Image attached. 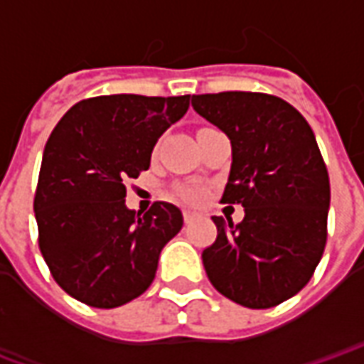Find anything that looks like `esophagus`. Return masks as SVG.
<instances>
[{
  "label": "esophagus",
  "instance_id": "1",
  "mask_svg": "<svg viewBox=\"0 0 364 364\" xmlns=\"http://www.w3.org/2000/svg\"><path fill=\"white\" fill-rule=\"evenodd\" d=\"M183 218H185V224H193V222H197L200 218V214L193 213V210H185L183 213Z\"/></svg>",
  "mask_w": 364,
  "mask_h": 364
}]
</instances>
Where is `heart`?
<instances>
[{
	"instance_id": "1",
	"label": "heart",
	"mask_w": 364,
	"mask_h": 364,
	"mask_svg": "<svg viewBox=\"0 0 364 364\" xmlns=\"http://www.w3.org/2000/svg\"><path fill=\"white\" fill-rule=\"evenodd\" d=\"M179 197L189 200V203H198L205 197V189L200 185H183V187H179Z\"/></svg>"
}]
</instances>
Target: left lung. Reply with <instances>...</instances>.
Wrapping results in <instances>:
<instances>
[{
    "instance_id": "1",
    "label": "left lung",
    "mask_w": 364,
    "mask_h": 364,
    "mask_svg": "<svg viewBox=\"0 0 364 364\" xmlns=\"http://www.w3.org/2000/svg\"><path fill=\"white\" fill-rule=\"evenodd\" d=\"M193 109L232 144L222 203L244 206L240 224L213 220L203 252L213 287L245 308H273L312 279L328 240L329 177L312 128L267 93L193 95Z\"/></svg>"
}]
</instances>
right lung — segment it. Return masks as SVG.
Returning a JSON list of instances; mask_svg holds the SVG:
<instances>
[{"instance_id": "add662e5", "label": "right lung", "mask_w": 364, "mask_h": 364, "mask_svg": "<svg viewBox=\"0 0 364 364\" xmlns=\"http://www.w3.org/2000/svg\"><path fill=\"white\" fill-rule=\"evenodd\" d=\"M191 95H101L75 103L44 146L35 193L38 245L54 281L93 308L134 300L156 277L159 253L183 214L124 203L127 179L150 167L158 138L189 109Z\"/></svg>"}]
</instances>
